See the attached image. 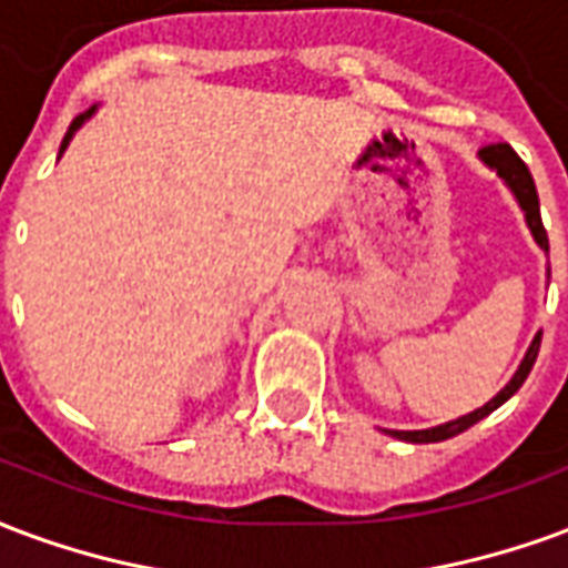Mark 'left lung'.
<instances>
[{"label": "left lung", "instance_id": "obj_1", "mask_svg": "<svg viewBox=\"0 0 568 568\" xmlns=\"http://www.w3.org/2000/svg\"><path fill=\"white\" fill-rule=\"evenodd\" d=\"M478 156H481L484 163L490 165V169H496V175L503 178L505 184H508V190L515 193L517 205L524 209V217H527L529 233H532V239L539 242L541 251L548 254V233H545V226H541L539 193H536V184H532V175H529L527 163L517 156L511 144H505V142L487 144V148H481V151H478ZM539 345H541V333H536V338H532V345H529V351H527V357L520 359V366H517L515 378L508 381L503 390L496 393L494 399H490L487 405H481V408H475V412L457 417V420H448V424L429 426V429H384V433H390L393 438H403V442H415V445L445 442V438H454V436H459V433H466L469 426H475L478 420H484V417L490 415V412H496L499 405L508 403V399H511V396L520 390V384L527 381L529 369H532V363H536V357H539Z\"/></svg>", "mask_w": 568, "mask_h": 568}]
</instances>
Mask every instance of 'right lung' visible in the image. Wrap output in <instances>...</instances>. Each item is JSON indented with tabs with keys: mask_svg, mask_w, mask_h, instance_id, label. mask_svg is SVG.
Masks as SVG:
<instances>
[{
	"mask_svg": "<svg viewBox=\"0 0 568 568\" xmlns=\"http://www.w3.org/2000/svg\"><path fill=\"white\" fill-rule=\"evenodd\" d=\"M93 111H97V105H93V109H90V111H84V114H78V118L72 120V126H69V132H65L63 144H60V153H63L65 148H69V142H72V135H74V130H78V126H81V123H84V120L90 118V114H93Z\"/></svg>",
	"mask_w": 568,
	"mask_h": 568,
	"instance_id": "add662e5",
	"label": "right lung"
}]
</instances>
